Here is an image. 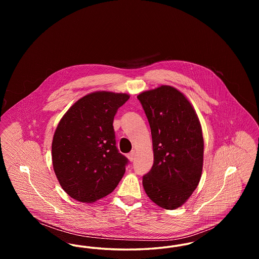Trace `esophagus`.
<instances>
[{
	"instance_id": "esophagus-1",
	"label": "esophagus",
	"mask_w": 259,
	"mask_h": 259,
	"mask_svg": "<svg viewBox=\"0 0 259 259\" xmlns=\"http://www.w3.org/2000/svg\"><path fill=\"white\" fill-rule=\"evenodd\" d=\"M127 157H128V159L131 161V162H133V161L135 160V150H132V151L127 155Z\"/></svg>"
}]
</instances>
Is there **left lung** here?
<instances>
[{"label":"left lung","instance_id":"8db88e82","mask_svg":"<svg viewBox=\"0 0 259 259\" xmlns=\"http://www.w3.org/2000/svg\"><path fill=\"white\" fill-rule=\"evenodd\" d=\"M137 98L148 117L153 147V165L143 177L145 191L161 208L177 209L191 196L201 179V124L189 101L174 87L162 85Z\"/></svg>","mask_w":259,"mask_h":259}]
</instances>
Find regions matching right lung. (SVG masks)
<instances>
[{
  "label": "right lung",
  "mask_w": 259,
  "mask_h": 259,
  "mask_svg": "<svg viewBox=\"0 0 259 259\" xmlns=\"http://www.w3.org/2000/svg\"><path fill=\"white\" fill-rule=\"evenodd\" d=\"M128 94L98 91L79 99L64 114L52 141V163L62 188L79 202L109 195L128 159L116 148L113 118Z\"/></svg>",
  "instance_id": "right-lung-1"
}]
</instances>
